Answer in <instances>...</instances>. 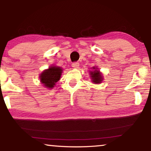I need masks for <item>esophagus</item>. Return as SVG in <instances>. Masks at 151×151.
<instances>
[{
    "label": "esophagus",
    "mask_w": 151,
    "mask_h": 151,
    "mask_svg": "<svg viewBox=\"0 0 151 151\" xmlns=\"http://www.w3.org/2000/svg\"><path fill=\"white\" fill-rule=\"evenodd\" d=\"M72 66H73V68H78V67H79V63H78V62H73V64H72Z\"/></svg>",
    "instance_id": "34e87169"
}]
</instances>
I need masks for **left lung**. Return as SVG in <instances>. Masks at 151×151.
<instances>
[{"instance_id":"1","label":"left lung","mask_w":151,"mask_h":151,"mask_svg":"<svg viewBox=\"0 0 151 151\" xmlns=\"http://www.w3.org/2000/svg\"><path fill=\"white\" fill-rule=\"evenodd\" d=\"M93 69H96L95 67H93ZM90 73H91L90 75H91V77L92 78H91L92 81H93L94 83H96V84L101 83L103 78L102 75H101V74L100 73V72L95 70L90 72Z\"/></svg>"}]
</instances>
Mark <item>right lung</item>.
<instances>
[{"label":"right lung","instance_id":"1","mask_svg":"<svg viewBox=\"0 0 151 151\" xmlns=\"http://www.w3.org/2000/svg\"><path fill=\"white\" fill-rule=\"evenodd\" d=\"M62 69L60 67L51 66L42 72L40 76V82L49 88H53L55 83L60 80Z\"/></svg>","mask_w":151,"mask_h":151}]
</instances>
